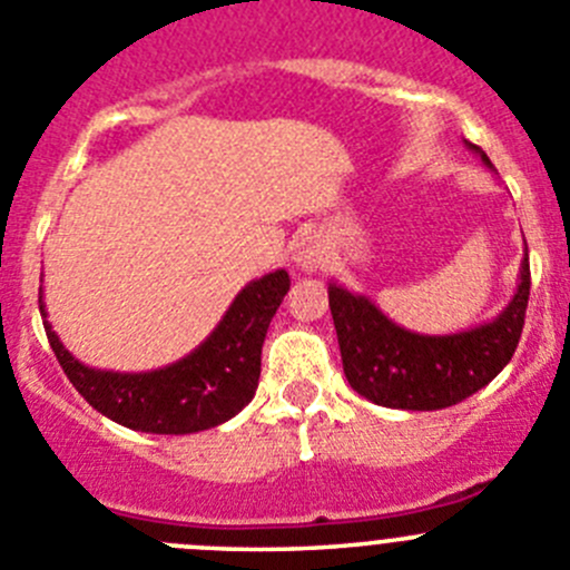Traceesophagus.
Instances as JSON below:
<instances>
[{
  "label": "esophagus",
  "instance_id": "obj_1",
  "mask_svg": "<svg viewBox=\"0 0 570 570\" xmlns=\"http://www.w3.org/2000/svg\"><path fill=\"white\" fill-rule=\"evenodd\" d=\"M294 263H296V268L313 274V271H322L324 265H327V252H324V246L318 240H313V237H305V240L296 243Z\"/></svg>",
  "mask_w": 570,
  "mask_h": 570
}]
</instances>
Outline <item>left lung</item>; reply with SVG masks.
I'll use <instances>...</instances> for the list:
<instances>
[{"instance_id":"1","label":"left lung","mask_w":570,"mask_h":570,"mask_svg":"<svg viewBox=\"0 0 570 570\" xmlns=\"http://www.w3.org/2000/svg\"><path fill=\"white\" fill-rule=\"evenodd\" d=\"M495 170L479 145L468 142ZM529 248L520 259L518 288L495 318L448 335H428L394 324L366 294L330 282V313L350 386L383 409L439 411L484 389L512 361L529 305Z\"/></svg>"}]
</instances>
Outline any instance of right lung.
<instances>
[{
  "label": "right lung",
  "mask_w": 570,
  "mask_h": 570,
  "mask_svg": "<svg viewBox=\"0 0 570 570\" xmlns=\"http://www.w3.org/2000/svg\"><path fill=\"white\" fill-rule=\"evenodd\" d=\"M291 288L288 271L252 279L232 299L213 333L189 355L150 372H111L86 366L61 344L47 322L45 291L38 311L61 370L80 397L108 420L142 433H198L224 425L252 403L259 383V355L276 307Z\"/></svg>",
  "instance_id": "1"
}]
</instances>
